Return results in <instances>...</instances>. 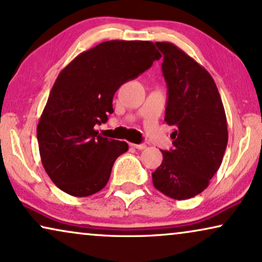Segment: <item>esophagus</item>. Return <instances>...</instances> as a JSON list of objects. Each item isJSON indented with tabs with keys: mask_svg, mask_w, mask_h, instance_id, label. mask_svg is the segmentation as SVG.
<instances>
[{
	"mask_svg": "<svg viewBox=\"0 0 262 262\" xmlns=\"http://www.w3.org/2000/svg\"><path fill=\"white\" fill-rule=\"evenodd\" d=\"M131 147L138 149V150H143V149L147 148V145H145V144H134V143H132Z\"/></svg>",
	"mask_w": 262,
	"mask_h": 262,
	"instance_id": "esophagus-1",
	"label": "esophagus"
}]
</instances>
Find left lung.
<instances>
[{"label":"left lung","mask_w":262,"mask_h":262,"mask_svg":"<svg viewBox=\"0 0 262 262\" xmlns=\"http://www.w3.org/2000/svg\"><path fill=\"white\" fill-rule=\"evenodd\" d=\"M167 84L165 121L174 126V148L161 150V165L151 173L164 195L186 200L202 192L222 165L227 124L222 97L210 74L169 42H156Z\"/></svg>","instance_id":"1"}]
</instances>
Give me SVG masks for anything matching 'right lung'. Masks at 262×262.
I'll use <instances>...</instances> for the list:
<instances>
[{
  "label": "right lung",
  "instance_id": "add662e5",
  "mask_svg": "<svg viewBox=\"0 0 262 262\" xmlns=\"http://www.w3.org/2000/svg\"><path fill=\"white\" fill-rule=\"evenodd\" d=\"M161 54L149 40H107L79 54L57 76L37 125L40 160L54 184L85 198L106 186L126 142L102 137L119 88Z\"/></svg>",
  "mask_w": 262,
  "mask_h": 262
}]
</instances>
